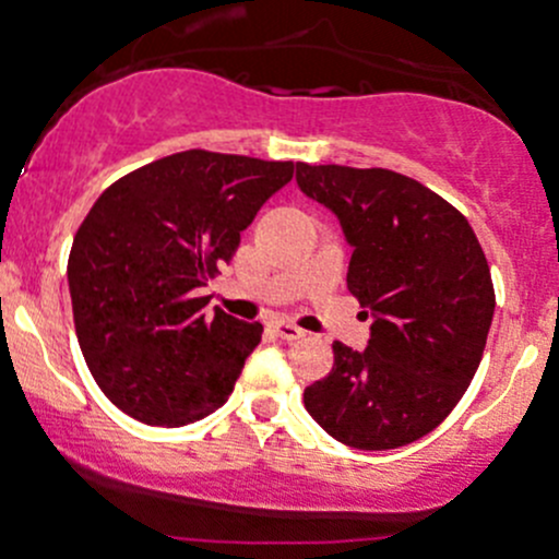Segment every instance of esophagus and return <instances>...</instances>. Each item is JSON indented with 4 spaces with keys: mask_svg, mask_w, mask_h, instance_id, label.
<instances>
[{
    "mask_svg": "<svg viewBox=\"0 0 559 559\" xmlns=\"http://www.w3.org/2000/svg\"><path fill=\"white\" fill-rule=\"evenodd\" d=\"M272 328L280 338H285V342H296V338L307 336V331H301V328L293 325V322H287V320H274Z\"/></svg>",
    "mask_w": 559,
    "mask_h": 559,
    "instance_id": "obj_1",
    "label": "esophagus"
}]
</instances>
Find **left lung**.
Wrapping results in <instances>:
<instances>
[{
	"label": "left lung",
	"mask_w": 559,
	"mask_h": 559,
	"mask_svg": "<svg viewBox=\"0 0 559 559\" xmlns=\"http://www.w3.org/2000/svg\"><path fill=\"white\" fill-rule=\"evenodd\" d=\"M296 182L342 223L347 287L373 318L366 349L333 342L331 373L304 390V406L355 450L412 444L444 423L481 364L495 312L485 250L450 201L399 171L298 164Z\"/></svg>",
	"instance_id": "left-lung-1"
}]
</instances>
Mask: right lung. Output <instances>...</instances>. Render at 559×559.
<instances>
[{
  "label": "right lung",
  "instance_id": "1",
  "mask_svg": "<svg viewBox=\"0 0 559 559\" xmlns=\"http://www.w3.org/2000/svg\"><path fill=\"white\" fill-rule=\"evenodd\" d=\"M298 164L186 151L120 177L74 234L67 263L74 331L120 412L180 428L221 408L261 322L206 314V282Z\"/></svg>",
  "mask_w": 559,
  "mask_h": 559
}]
</instances>
